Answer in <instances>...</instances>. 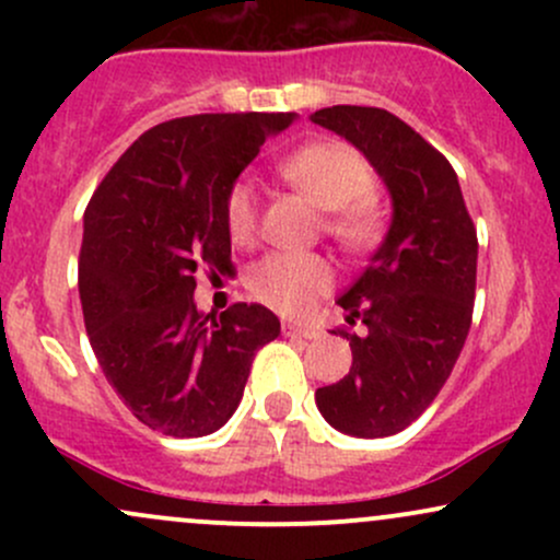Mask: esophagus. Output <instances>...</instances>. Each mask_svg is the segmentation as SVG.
Masks as SVG:
<instances>
[{"mask_svg": "<svg viewBox=\"0 0 560 560\" xmlns=\"http://www.w3.org/2000/svg\"><path fill=\"white\" fill-rule=\"evenodd\" d=\"M281 331H284L287 337H302V339H318L320 337V331L313 329V326L292 324V320H284V324H281Z\"/></svg>", "mask_w": 560, "mask_h": 560, "instance_id": "34e87169", "label": "esophagus"}]
</instances>
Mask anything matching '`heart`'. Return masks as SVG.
I'll return each mask as SVG.
<instances>
[{
	"mask_svg": "<svg viewBox=\"0 0 560 560\" xmlns=\"http://www.w3.org/2000/svg\"><path fill=\"white\" fill-rule=\"evenodd\" d=\"M281 178L300 191L313 208L326 213L324 229L339 247H369L378 234V215L371 205L374 171L361 152L345 141H316L289 155L279 165ZM226 231L236 244H247L258 226V197L249 182L231 186L226 197ZM334 273L318 255L273 253L247 271V287L255 300L284 316H302L331 289Z\"/></svg>",
	"mask_w": 560,
	"mask_h": 560,
	"instance_id": "b5f03b06",
	"label": "heart"
}]
</instances>
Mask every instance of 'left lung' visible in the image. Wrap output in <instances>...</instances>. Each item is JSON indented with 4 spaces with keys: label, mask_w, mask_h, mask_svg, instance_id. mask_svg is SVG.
<instances>
[{
    "label": "left lung",
    "mask_w": 560,
    "mask_h": 560,
    "mask_svg": "<svg viewBox=\"0 0 560 560\" xmlns=\"http://www.w3.org/2000/svg\"><path fill=\"white\" fill-rule=\"evenodd\" d=\"M313 124L350 141L387 186L389 229L337 302L347 324L352 365L316 392L337 432L363 440L410 427L440 395L471 329L477 289V231L458 176L432 144L378 107L334 105Z\"/></svg>",
    "instance_id": "8db88e82"
}]
</instances>
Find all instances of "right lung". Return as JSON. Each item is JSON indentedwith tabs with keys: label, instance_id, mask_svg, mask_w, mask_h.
<instances>
[{
	"label": "right lung",
	"instance_id": "obj_1",
	"mask_svg": "<svg viewBox=\"0 0 560 560\" xmlns=\"http://www.w3.org/2000/svg\"><path fill=\"white\" fill-rule=\"evenodd\" d=\"M294 113L189 115L144 131L96 186L83 213L79 294L89 342L144 427L213 434L240 408L249 365L281 324L236 302H195L197 268L229 271L226 197L262 141Z\"/></svg>",
	"mask_w": 560,
	"mask_h": 560
}]
</instances>
